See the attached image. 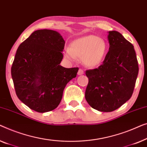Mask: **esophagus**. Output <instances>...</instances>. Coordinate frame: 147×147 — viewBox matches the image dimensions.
<instances>
[{
  "instance_id": "obj_1",
  "label": "esophagus",
  "mask_w": 147,
  "mask_h": 147,
  "mask_svg": "<svg viewBox=\"0 0 147 147\" xmlns=\"http://www.w3.org/2000/svg\"><path fill=\"white\" fill-rule=\"evenodd\" d=\"M84 74L83 70L81 69H80L79 70H78V75H82V74Z\"/></svg>"
}]
</instances>
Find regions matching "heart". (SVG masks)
<instances>
[{
	"label": "heart",
	"mask_w": 147,
	"mask_h": 147,
	"mask_svg": "<svg viewBox=\"0 0 147 147\" xmlns=\"http://www.w3.org/2000/svg\"><path fill=\"white\" fill-rule=\"evenodd\" d=\"M107 52V43L102 38L96 35H87L72 41L69 48L65 49L64 55L71 61L80 58L86 67L94 68L104 61Z\"/></svg>",
	"instance_id": "heart-1"
}]
</instances>
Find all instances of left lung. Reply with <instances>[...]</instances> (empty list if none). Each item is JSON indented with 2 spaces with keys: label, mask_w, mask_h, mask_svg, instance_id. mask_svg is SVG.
Here are the masks:
<instances>
[{
  "label": "left lung",
  "mask_w": 147,
  "mask_h": 147,
  "mask_svg": "<svg viewBox=\"0 0 147 147\" xmlns=\"http://www.w3.org/2000/svg\"><path fill=\"white\" fill-rule=\"evenodd\" d=\"M109 51L102 65L88 70L85 98L101 112H111L129 100L133 94L138 65L133 45L121 33L108 32Z\"/></svg>",
  "instance_id": "obj_1"
}]
</instances>
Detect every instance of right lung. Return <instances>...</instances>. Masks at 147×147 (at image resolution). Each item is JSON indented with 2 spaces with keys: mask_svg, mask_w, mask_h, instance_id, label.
Segmentation results:
<instances>
[{
  "mask_svg": "<svg viewBox=\"0 0 147 147\" xmlns=\"http://www.w3.org/2000/svg\"><path fill=\"white\" fill-rule=\"evenodd\" d=\"M65 42L57 31L42 29L33 32L19 45L11 68L18 98L38 113L59 106L66 85L75 78L78 68L60 65Z\"/></svg>",
  "mask_w": 147,
  "mask_h": 147,
  "instance_id": "add662e5",
  "label": "right lung"
}]
</instances>
